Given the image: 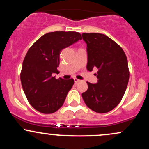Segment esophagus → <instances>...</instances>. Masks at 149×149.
<instances>
[{"instance_id":"34e87169","label":"esophagus","mask_w":149,"mask_h":149,"mask_svg":"<svg viewBox=\"0 0 149 149\" xmlns=\"http://www.w3.org/2000/svg\"><path fill=\"white\" fill-rule=\"evenodd\" d=\"M73 80H74L75 83H78V82H80V80L79 79H77V78H73Z\"/></svg>"}]
</instances>
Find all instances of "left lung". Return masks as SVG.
Listing matches in <instances>:
<instances>
[{
	"instance_id": "1",
	"label": "left lung",
	"mask_w": 149,
	"mask_h": 149,
	"mask_svg": "<svg viewBox=\"0 0 149 149\" xmlns=\"http://www.w3.org/2000/svg\"><path fill=\"white\" fill-rule=\"evenodd\" d=\"M87 44V69L97 67V83L87 82L88 88L82 93L85 104L94 111L105 113L120 102L128 81L129 69L123 49L115 41L102 33L82 34Z\"/></svg>"
}]
</instances>
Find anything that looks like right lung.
I'll return each instance as SVG.
<instances>
[{"instance_id": "add662e5", "label": "right lung", "mask_w": 149, "mask_h": 149, "mask_svg": "<svg viewBox=\"0 0 149 149\" xmlns=\"http://www.w3.org/2000/svg\"><path fill=\"white\" fill-rule=\"evenodd\" d=\"M75 31L49 32L37 40L26 54L20 74L26 97L38 111L49 114L57 111L64 104L74 80L56 79L59 73L61 50L81 40Z\"/></svg>"}]
</instances>
